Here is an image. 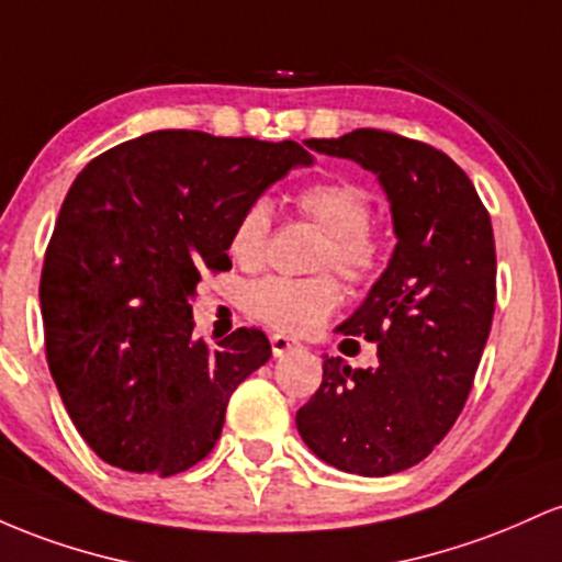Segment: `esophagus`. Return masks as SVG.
Returning <instances> with one entry per match:
<instances>
[{"mask_svg":"<svg viewBox=\"0 0 562 562\" xmlns=\"http://www.w3.org/2000/svg\"><path fill=\"white\" fill-rule=\"evenodd\" d=\"M270 348H273L276 358H281L283 352H289L292 348H300V342H294V339L286 337V334H270Z\"/></svg>","mask_w":562,"mask_h":562,"instance_id":"obj_1","label":"esophagus"}]
</instances>
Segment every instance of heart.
<instances>
[{"label":"heart","mask_w":562,"mask_h":562,"mask_svg":"<svg viewBox=\"0 0 562 562\" xmlns=\"http://www.w3.org/2000/svg\"><path fill=\"white\" fill-rule=\"evenodd\" d=\"M297 210L324 231L315 265L334 268L345 281L369 283L384 262V241L371 228L374 199L352 180L311 182L297 193ZM273 231V210L265 199H255L238 214L231 233V255L244 268H257L268 251ZM342 302V286L331 273L311 279L268 276L249 283L244 311L260 324L279 331H315Z\"/></svg>","instance_id":"b5f03b06"}]
</instances>
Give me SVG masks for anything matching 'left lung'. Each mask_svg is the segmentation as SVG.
Returning <instances> with one entry per match:
<instances>
[{"mask_svg":"<svg viewBox=\"0 0 562 562\" xmlns=\"http://www.w3.org/2000/svg\"><path fill=\"white\" fill-rule=\"evenodd\" d=\"M307 145L376 175L398 244L363 305L339 326L376 342V363L352 369L326 356L297 430L331 468L393 475L443 440L472 390L496 302L491 217L464 169L427 143L352 130Z\"/></svg>","mask_w":562,"mask_h":562,"instance_id":"8db88e82","label":"left lung"}]
</instances>
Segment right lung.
Returning <instances> with one entry per match:
<instances>
[{
    "instance_id": "add662e5",
    "label": "right lung",
    "mask_w": 562,
    "mask_h": 562,
    "mask_svg": "<svg viewBox=\"0 0 562 562\" xmlns=\"http://www.w3.org/2000/svg\"><path fill=\"white\" fill-rule=\"evenodd\" d=\"M313 156L300 143L159 130L92 159L63 201L40 283L44 350L103 462L178 475L214 449L233 390L270 358L260 329L193 334L204 270L231 268L238 214Z\"/></svg>"
}]
</instances>
